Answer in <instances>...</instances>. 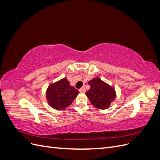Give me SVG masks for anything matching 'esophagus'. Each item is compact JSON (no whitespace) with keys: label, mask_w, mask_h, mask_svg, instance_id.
<instances>
[{"label":"esophagus","mask_w":160,"mask_h":160,"mask_svg":"<svg viewBox=\"0 0 160 160\" xmlns=\"http://www.w3.org/2000/svg\"><path fill=\"white\" fill-rule=\"evenodd\" d=\"M85 87H83V88H81L80 89H79V91L81 92V93H85Z\"/></svg>","instance_id":"esophagus-1"}]
</instances>
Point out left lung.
Instances as JSON below:
<instances>
[{"mask_svg": "<svg viewBox=\"0 0 160 160\" xmlns=\"http://www.w3.org/2000/svg\"><path fill=\"white\" fill-rule=\"evenodd\" d=\"M90 89L85 94L90 102L99 109H107L116 98V92L113 87L101 80L99 77H95L89 81Z\"/></svg>", "mask_w": 160, "mask_h": 160, "instance_id": "1", "label": "left lung"}]
</instances>
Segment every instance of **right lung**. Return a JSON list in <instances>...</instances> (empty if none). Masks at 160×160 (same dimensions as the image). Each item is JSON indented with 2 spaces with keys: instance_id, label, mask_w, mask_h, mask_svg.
<instances>
[{
  "instance_id": "add662e5",
  "label": "right lung",
  "mask_w": 160,
  "mask_h": 160,
  "mask_svg": "<svg viewBox=\"0 0 160 160\" xmlns=\"http://www.w3.org/2000/svg\"><path fill=\"white\" fill-rule=\"evenodd\" d=\"M79 93V91L71 86L65 77L49 85L46 91V99L52 108L62 110L71 105Z\"/></svg>"
}]
</instances>
